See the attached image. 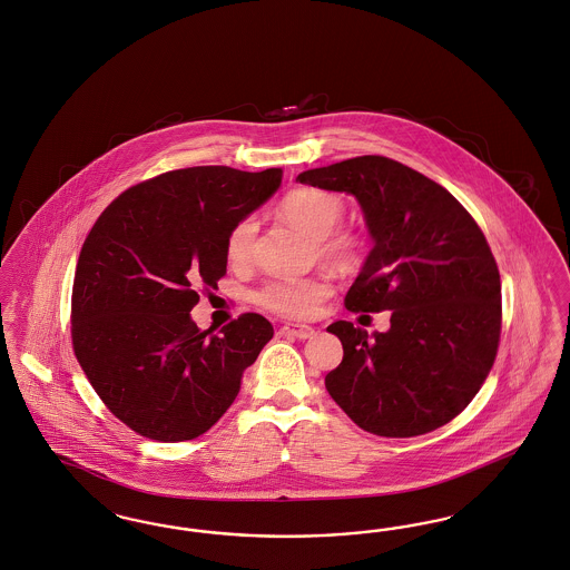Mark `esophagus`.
Returning <instances> with one entry per match:
<instances>
[{
	"mask_svg": "<svg viewBox=\"0 0 570 570\" xmlns=\"http://www.w3.org/2000/svg\"><path fill=\"white\" fill-rule=\"evenodd\" d=\"M279 335L284 337H296V340H309L316 335V328L309 324H284L279 328Z\"/></svg>",
	"mask_w": 570,
	"mask_h": 570,
	"instance_id": "esophagus-1",
	"label": "esophagus"
}]
</instances>
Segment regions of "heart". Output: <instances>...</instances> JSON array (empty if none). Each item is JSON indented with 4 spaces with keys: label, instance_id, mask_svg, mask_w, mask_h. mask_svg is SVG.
Wrapping results in <instances>:
<instances>
[{
    "label": "heart",
    "instance_id": "1",
    "mask_svg": "<svg viewBox=\"0 0 570 570\" xmlns=\"http://www.w3.org/2000/svg\"><path fill=\"white\" fill-rule=\"evenodd\" d=\"M340 195L320 188H298L284 197L279 214L314 242L326 263L337 269H354L365 256V239L354 230H335L343 218ZM258 225L254 218H244L230 228L227 237V258L230 265L244 267L252 261ZM331 293L326 277L277 279L258 293V303L286 318H305L318 309Z\"/></svg>",
    "mask_w": 570,
    "mask_h": 570
}]
</instances>
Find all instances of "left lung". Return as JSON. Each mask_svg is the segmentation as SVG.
Instances as JSON below:
<instances>
[{
	"label": "left lung",
	"mask_w": 570,
	"mask_h": 570,
	"mask_svg": "<svg viewBox=\"0 0 570 570\" xmlns=\"http://www.w3.org/2000/svg\"><path fill=\"white\" fill-rule=\"evenodd\" d=\"M296 183L358 202L373 248L345 307L390 312L386 333L345 320L326 328L343 345L328 394L366 433L448 424L478 394L501 337V275L478 223L441 184L386 157L307 169Z\"/></svg>",
	"instance_id": "obj_1"
}]
</instances>
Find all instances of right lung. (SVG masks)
<instances>
[{"mask_svg":"<svg viewBox=\"0 0 570 570\" xmlns=\"http://www.w3.org/2000/svg\"><path fill=\"white\" fill-rule=\"evenodd\" d=\"M282 169L186 167L131 186L87 235L71 291V342L91 386L131 431L165 443L209 431L274 337L244 314L199 331L197 288L227 274L230 228L265 204Z\"/></svg>","mask_w":570,"mask_h":570,"instance_id":"1","label":"right lung"}]
</instances>
